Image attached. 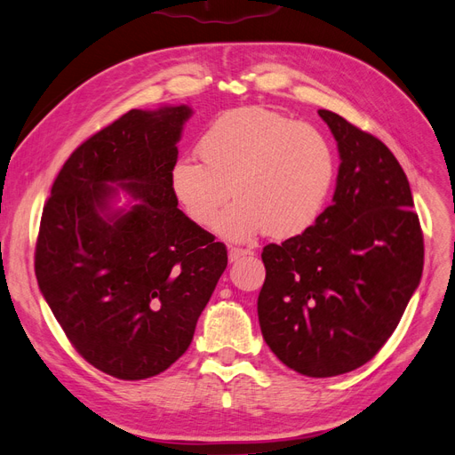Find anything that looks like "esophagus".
I'll return each mask as SVG.
<instances>
[{
    "label": "esophagus",
    "instance_id": "obj_1",
    "mask_svg": "<svg viewBox=\"0 0 455 455\" xmlns=\"http://www.w3.org/2000/svg\"><path fill=\"white\" fill-rule=\"evenodd\" d=\"M248 255H253V251L248 250V248H229V260L231 262L243 259V257H248Z\"/></svg>",
    "mask_w": 455,
    "mask_h": 455
}]
</instances>
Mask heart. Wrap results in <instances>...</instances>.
<instances>
[{
    "label": "heart",
    "mask_w": 455,
    "mask_h": 455,
    "mask_svg": "<svg viewBox=\"0 0 455 455\" xmlns=\"http://www.w3.org/2000/svg\"><path fill=\"white\" fill-rule=\"evenodd\" d=\"M198 150L202 162L181 156L172 165V196L207 228L233 193L238 200L215 222L233 243L262 231L279 238L305 231L325 207L336 176V154L322 130L260 106L212 119Z\"/></svg>",
    "instance_id": "obj_1"
}]
</instances>
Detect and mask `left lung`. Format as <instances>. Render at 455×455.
<instances>
[{
  "instance_id": "8db88e82",
  "label": "left lung",
  "mask_w": 455,
  "mask_h": 455,
  "mask_svg": "<svg viewBox=\"0 0 455 455\" xmlns=\"http://www.w3.org/2000/svg\"><path fill=\"white\" fill-rule=\"evenodd\" d=\"M317 114L338 141L336 191L314 226L264 246L257 312L284 365L327 379L367 363L389 339L419 286L424 238L393 152L341 116Z\"/></svg>"
}]
</instances>
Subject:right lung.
Here are the masks:
<instances>
[{"mask_svg": "<svg viewBox=\"0 0 455 455\" xmlns=\"http://www.w3.org/2000/svg\"><path fill=\"white\" fill-rule=\"evenodd\" d=\"M189 106L130 110L78 145L51 187L35 274L88 363L119 380L169 369L228 266V250L171 191ZM119 184L140 204L110 212Z\"/></svg>", "mask_w": 455, "mask_h": 455, "instance_id": "obj_1", "label": "right lung"}]
</instances>
